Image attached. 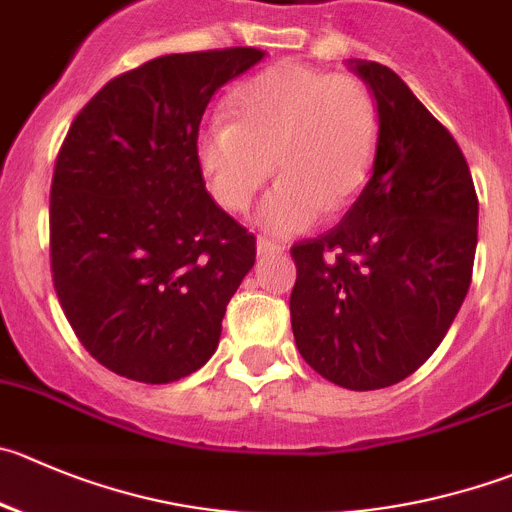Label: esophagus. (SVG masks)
Wrapping results in <instances>:
<instances>
[{
  "label": "esophagus",
  "instance_id": "1",
  "mask_svg": "<svg viewBox=\"0 0 512 512\" xmlns=\"http://www.w3.org/2000/svg\"><path fill=\"white\" fill-rule=\"evenodd\" d=\"M256 253H259L261 259H266V256H276V253H284V246L276 241H271V238H264L261 236L259 241H256Z\"/></svg>",
  "mask_w": 512,
  "mask_h": 512
}]
</instances>
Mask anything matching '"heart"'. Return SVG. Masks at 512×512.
Listing matches in <instances>:
<instances>
[{"mask_svg":"<svg viewBox=\"0 0 512 512\" xmlns=\"http://www.w3.org/2000/svg\"><path fill=\"white\" fill-rule=\"evenodd\" d=\"M228 118L203 125L196 140L208 191L226 211H243L274 163L281 178L256 218L284 236L306 231L362 191L382 135L379 102L367 82L294 60L238 85L228 97Z\"/></svg>","mask_w":512,"mask_h":512,"instance_id":"obj_1","label":"heart"}]
</instances>
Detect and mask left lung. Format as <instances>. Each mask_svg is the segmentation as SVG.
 <instances>
[{
    "label": "left lung",
    "instance_id": "1",
    "mask_svg": "<svg viewBox=\"0 0 512 512\" xmlns=\"http://www.w3.org/2000/svg\"><path fill=\"white\" fill-rule=\"evenodd\" d=\"M382 113L372 178L332 231L291 248V329L314 372L382 389L430 359L472 281L478 196L460 145L397 72L354 60Z\"/></svg>",
    "mask_w": 512,
    "mask_h": 512
}]
</instances>
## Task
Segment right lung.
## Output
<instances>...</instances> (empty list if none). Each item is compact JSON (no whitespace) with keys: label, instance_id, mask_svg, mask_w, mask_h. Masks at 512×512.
<instances>
[{"label":"right lung","instance_id":"add662e5","mask_svg":"<svg viewBox=\"0 0 512 512\" xmlns=\"http://www.w3.org/2000/svg\"><path fill=\"white\" fill-rule=\"evenodd\" d=\"M253 47L165 55L107 82L67 130L52 175L50 261L82 347L110 372L168 384L216 352L256 238L206 191L196 140Z\"/></svg>","mask_w":512,"mask_h":512}]
</instances>
